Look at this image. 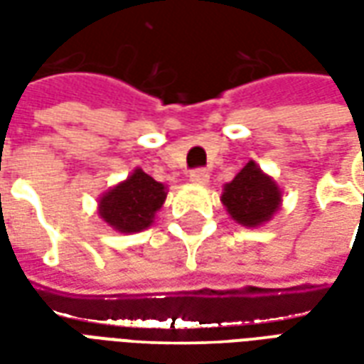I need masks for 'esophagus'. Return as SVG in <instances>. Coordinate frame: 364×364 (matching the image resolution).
<instances>
[{
    "label": "esophagus",
    "instance_id": "34e87169",
    "mask_svg": "<svg viewBox=\"0 0 364 364\" xmlns=\"http://www.w3.org/2000/svg\"><path fill=\"white\" fill-rule=\"evenodd\" d=\"M191 183H195V185H206L208 179H210V173L206 171V169H193L189 175Z\"/></svg>",
    "mask_w": 364,
    "mask_h": 364
}]
</instances>
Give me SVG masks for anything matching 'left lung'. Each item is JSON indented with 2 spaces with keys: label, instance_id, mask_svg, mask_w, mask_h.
I'll list each match as a JSON object with an SVG mask.
<instances>
[{
  "label": "left lung",
  "instance_id": "left-lung-1",
  "mask_svg": "<svg viewBox=\"0 0 364 364\" xmlns=\"http://www.w3.org/2000/svg\"><path fill=\"white\" fill-rule=\"evenodd\" d=\"M281 189L273 177L263 173L255 161H250L232 181L224 185L220 200L232 220L255 228L273 218L281 206Z\"/></svg>",
  "mask_w": 364,
  "mask_h": 364
}]
</instances>
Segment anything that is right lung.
<instances>
[{
    "mask_svg": "<svg viewBox=\"0 0 364 364\" xmlns=\"http://www.w3.org/2000/svg\"><path fill=\"white\" fill-rule=\"evenodd\" d=\"M166 197V185L138 167L99 198V216L120 234H136L154 224Z\"/></svg>",
    "mask_w": 364,
    "mask_h": 364,
    "instance_id": "1",
    "label": "right lung"
}]
</instances>
